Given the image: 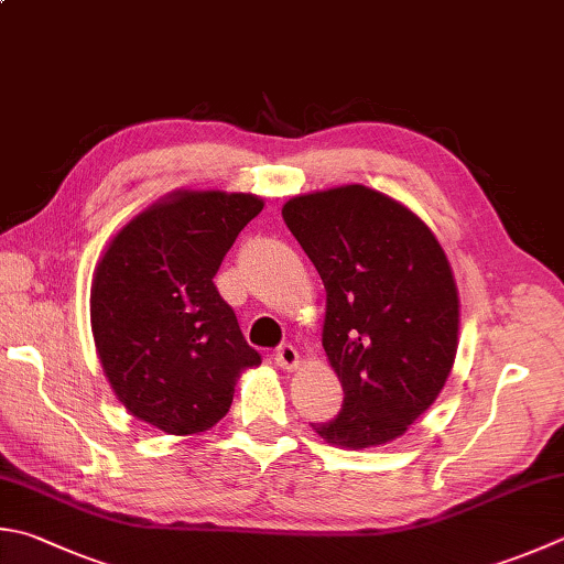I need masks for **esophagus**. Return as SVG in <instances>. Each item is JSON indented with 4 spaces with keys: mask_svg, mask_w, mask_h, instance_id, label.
<instances>
[{
    "mask_svg": "<svg viewBox=\"0 0 564 564\" xmlns=\"http://www.w3.org/2000/svg\"><path fill=\"white\" fill-rule=\"evenodd\" d=\"M274 360H278V366L284 370H292L300 366V350H296L292 344H282L274 350Z\"/></svg>",
    "mask_w": 564,
    "mask_h": 564,
    "instance_id": "obj_1",
    "label": "esophagus"
}]
</instances>
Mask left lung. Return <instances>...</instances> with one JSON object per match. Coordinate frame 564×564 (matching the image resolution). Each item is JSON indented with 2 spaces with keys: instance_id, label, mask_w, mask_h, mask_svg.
I'll return each instance as SVG.
<instances>
[{
  "instance_id": "obj_1",
  "label": "left lung",
  "mask_w": 564,
  "mask_h": 564,
  "mask_svg": "<svg viewBox=\"0 0 564 564\" xmlns=\"http://www.w3.org/2000/svg\"><path fill=\"white\" fill-rule=\"evenodd\" d=\"M282 218L322 274L324 350L344 386L341 412L312 427L350 449L400 437L454 366L459 294L447 254L412 210L360 184L296 196Z\"/></svg>"
}]
</instances>
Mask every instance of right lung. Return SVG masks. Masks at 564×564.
Instances as JSON below:
<instances>
[{
  "instance_id": "add662e5",
  "label": "right lung",
  "mask_w": 564,
  "mask_h": 564,
  "mask_svg": "<svg viewBox=\"0 0 564 564\" xmlns=\"http://www.w3.org/2000/svg\"><path fill=\"white\" fill-rule=\"evenodd\" d=\"M262 198L178 191L117 232L95 272L90 324L105 376L134 417L196 434L226 417L248 346L214 278Z\"/></svg>"
}]
</instances>
